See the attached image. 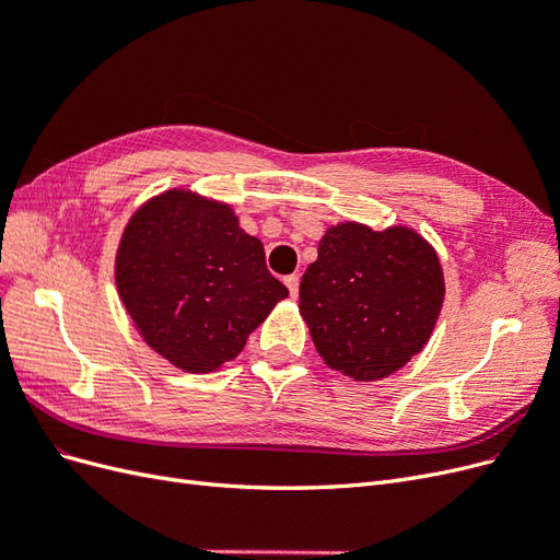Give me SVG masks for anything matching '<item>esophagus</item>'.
Masks as SVG:
<instances>
[{"instance_id":"34e87169","label":"esophagus","mask_w":560,"mask_h":560,"mask_svg":"<svg viewBox=\"0 0 560 560\" xmlns=\"http://www.w3.org/2000/svg\"><path fill=\"white\" fill-rule=\"evenodd\" d=\"M284 284H287V290H290L292 299H296V296H299V276H296V273L287 276V278H284Z\"/></svg>"}]
</instances>
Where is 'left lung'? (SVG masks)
<instances>
[{"mask_svg": "<svg viewBox=\"0 0 560 560\" xmlns=\"http://www.w3.org/2000/svg\"><path fill=\"white\" fill-rule=\"evenodd\" d=\"M442 303L436 252L406 226H331L299 287L319 358L354 381L385 378L418 354Z\"/></svg>", "mask_w": 560, "mask_h": 560, "instance_id": "left-lung-1", "label": "left lung"}]
</instances>
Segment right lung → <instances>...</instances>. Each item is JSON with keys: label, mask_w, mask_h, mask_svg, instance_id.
I'll list each match as a JSON object with an SVG mask.
<instances>
[{"label": "right lung", "mask_w": 560, "mask_h": 560, "mask_svg": "<svg viewBox=\"0 0 560 560\" xmlns=\"http://www.w3.org/2000/svg\"><path fill=\"white\" fill-rule=\"evenodd\" d=\"M116 287L144 341L167 362L208 374L238 358L287 287L264 245L224 202L165 191L130 217L116 252Z\"/></svg>", "instance_id": "obj_1"}]
</instances>
